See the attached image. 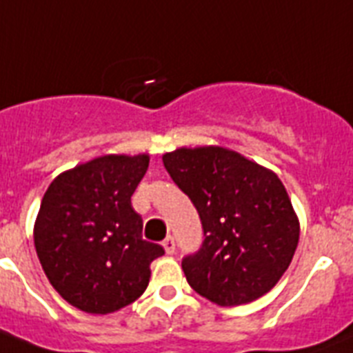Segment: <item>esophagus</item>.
Here are the masks:
<instances>
[{
    "label": "esophagus",
    "mask_w": 353,
    "mask_h": 353,
    "mask_svg": "<svg viewBox=\"0 0 353 353\" xmlns=\"http://www.w3.org/2000/svg\"><path fill=\"white\" fill-rule=\"evenodd\" d=\"M163 248H165V253L167 254H174L176 253V242L172 236H167L165 241H163Z\"/></svg>",
    "instance_id": "1"
}]
</instances>
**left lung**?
I'll list each match as a JSON object with an SVG mask.
<instances>
[{
  "label": "left lung",
  "instance_id": "obj_1",
  "mask_svg": "<svg viewBox=\"0 0 353 353\" xmlns=\"http://www.w3.org/2000/svg\"><path fill=\"white\" fill-rule=\"evenodd\" d=\"M163 165L203 222L201 250L181 263L192 289L221 307L271 291L300 241V221L280 177L219 145L172 150Z\"/></svg>",
  "mask_w": 353,
  "mask_h": 353
}]
</instances>
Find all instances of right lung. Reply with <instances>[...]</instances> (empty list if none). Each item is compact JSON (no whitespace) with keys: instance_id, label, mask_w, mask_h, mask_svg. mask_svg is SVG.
Segmentation results:
<instances>
[{"instance_id":"obj_1","label":"right lung","mask_w":353,"mask_h":353,"mask_svg":"<svg viewBox=\"0 0 353 353\" xmlns=\"http://www.w3.org/2000/svg\"><path fill=\"white\" fill-rule=\"evenodd\" d=\"M149 154H105L59 174L34 224L43 271L62 300L88 314H111L145 292L150 262L165 251L143 241L131 195Z\"/></svg>"}]
</instances>
